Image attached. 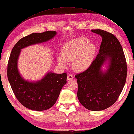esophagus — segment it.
I'll list each match as a JSON object with an SVG mask.
<instances>
[{
	"instance_id": "1",
	"label": "esophagus",
	"mask_w": 134,
	"mask_h": 134,
	"mask_svg": "<svg viewBox=\"0 0 134 134\" xmlns=\"http://www.w3.org/2000/svg\"><path fill=\"white\" fill-rule=\"evenodd\" d=\"M73 78H74V76H72V75H71V74H69V75H68V76H67V80H72Z\"/></svg>"
}]
</instances>
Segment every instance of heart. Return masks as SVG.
I'll use <instances>...</instances> for the list:
<instances>
[{"label":"heart","mask_w":134,"mask_h":134,"mask_svg":"<svg viewBox=\"0 0 134 134\" xmlns=\"http://www.w3.org/2000/svg\"><path fill=\"white\" fill-rule=\"evenodd\" d=\"M96 47L85 37L74 38L66 43L58 58L59 65L64 67L66 62L72 61V67L76 71H84L90 66L94 60Z\"/></svg>","instance_id":"1"}]
</instances>
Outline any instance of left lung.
<instances>
[{
  "label": "left lung",
  "instance_id": "1",
  "mask_svg": "<svg viewBox=\"0 0 134 134\" xmlns=\"http://www.w3.org/2000/svg\"><path fill=\"white\" fill-rule=\"evenodd\" d=\"M91 31L102 37L99 53L88 68L75 76L80 103L88 110L100 111L116 102L125 84L127 66L116 37L102 30ZM104 65L107 69L103 71Z\"/></svg>",
  "mask_w": 134,
  "mask_h": 134
}]
</instances>
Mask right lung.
Here are the masks:
<instances>
[{"label": "right lung", "mask_w": 134, "mask_h": 134, "mask_svg": "<svg viewBox=\"0 0 134 134\" xmlns=\"http://www.w3.org/2000/svg\"><path fill=\"white\" fill-rule=\"evenodd\" d=\"M56 31L32 33L20 39L12 50L9 59L7 75L12 90L18 100L27 108L42 111L55 104L61 89L66 83V73L58 74L48 72L37 81L26 80L19 73L18 61L21 49L29 46L46 42L56 36Z\"/></svg>", "instance_id": "right-lung-1"}]
</instances>
